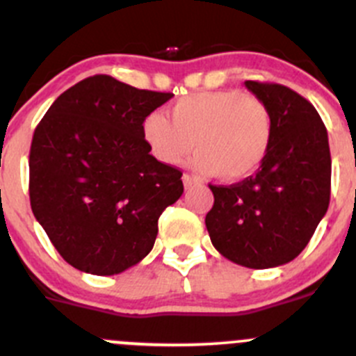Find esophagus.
<instances>
[{"label":"esophagus","mask_w":356,"mask_h":356,"mask_svg":"<svg viewBox=\"0 0 356 356\" xmlns=\"http://www.w3.org/2000/svg\"><path fill=\"white\" fill-rule=\"evenodd\" d=\"M182 182H184V186L186 188H191V186H195V184H198V179L195 177V175H189V174H184L182 175Z\"/></svg>","instance_id":"obj_1"}]
</instances>
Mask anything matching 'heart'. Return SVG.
<instances>
[{
	"instance_id": "obj_1",
	"label": "heart",
	"mask_w": 356,
	"mask_h": 356,
	"mask_svg": "<svg viewBox=\"0 0 356 356\" xmlns=\"http://www.w3.org/2000/svg\"><path fill=\"white\" fill-rule=\"evenodd\" d=\"M168 118L149 113L141 134L152 155L179 165L196 149L195 168L224 181H241L265 161L274 139V117L267 103L236 89L204 91L177 99Z\"/></svg>"
}]
</instances>
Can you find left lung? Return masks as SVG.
Listing matches in <instances>:
<instances>
[{
  "instance_id": "8db88e82",
  "label": "left lung",
  "mask_w": 356,
  "mask_h": 356,
  "mask_svg": "<svg viewBox=\"0 0 356 356\" xmlns=\"http://www.w3.org/2000/svg\"><path fill=\"white\" fill-rule=\"evenodd\" d=\"M274 117L270 152L254 175L211 186L207 213L211 245L248 268L294 260L314 236L331 200L327 129L310 102L286 86L246 81Z\"/></svg>"
}]
</instances>
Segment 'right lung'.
Returning a JSON list of instances; mask_svg holds the SVG:
<instances>
[{"label": "right lung", "mask_w": 356, "mask_h": 356, "mask_svg": "<svg viewBox=\"0 0 356 356\" xmlns=\"http://www.w3.org/2000/svg\"><path fill=\"white\" fill-rule=\"evenodd\" d=\"M172 92L92 75L55 99L32 136L29 196L63 260L120 274L152 251L158 218L181 198L182 172L149 155L141 125Z\"/></svg>", "instance_id": "add662e5"}]
</instances>
